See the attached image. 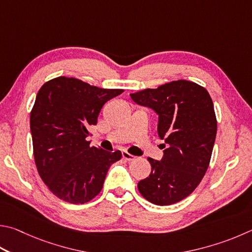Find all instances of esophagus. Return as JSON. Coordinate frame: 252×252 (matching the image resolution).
Listing matches in <instances>:
<instances>
[{
  "instance_id": "34e87169",
  "label": "esophagus",
  "mask_w": 252,
  "mask_h": 252,
  "mask_svg": "<svg viewBox=\"0 0 252 252\" xmlns=\"http://www.w3.org/2000/svg\"><path fill=\"white\" fill-rule=\"evenodd\" d=\"M122 158L126 159V161H133L134 157L130 153H127L126 151H122Z\"/></svg>"
}]
</instances>
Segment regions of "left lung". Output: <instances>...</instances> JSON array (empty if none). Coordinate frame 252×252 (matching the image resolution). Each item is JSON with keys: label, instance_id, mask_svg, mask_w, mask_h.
<instances>
[{"label": "left lung", "instance_id": "1", "mask_svg": "<svg viewBox=\"0 0 252 252\" xmlns=\"http://www.w3.org/2000/svg\"><path fill=\"white\" fill-rule=\"evenodd\" d=\"M130 95L157 112L158 133L165 149L161 161L148 158L152 168L139 182V191L155 205L175 204L193 193L208 168L217 133L213 100L204 87L187 80Z\"/></svg>", "mask_w": 252, "mask_h": 252}]
</instances>
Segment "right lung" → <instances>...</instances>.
<instances>
[{
	"label": "right lung",
	"instance_id": "obj_1",
	"mask_svg": "<svg viewBox=\"0 0 252 252\" xmlns=\"http://www.w3.org/2000/svg\"><path fill=\"white\" fill-rule=\"evenodd\" d=\"M123 93L76 78L57 77L42 86L31 111L35 164L52 193L70 204H85L102 189L120 151L90 146L88 127L97 125L103 104Z\"/></svg>",
	"mask_w": 252,
	"mask_h": 252
}]
</instances>
